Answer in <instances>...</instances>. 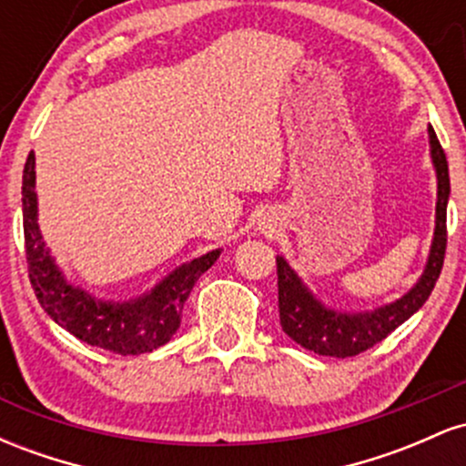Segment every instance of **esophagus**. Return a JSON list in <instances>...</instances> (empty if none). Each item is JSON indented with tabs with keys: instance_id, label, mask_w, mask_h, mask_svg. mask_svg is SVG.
I'll return each mask as SVG.
<instances>
[{
	"instance_id": "1",
	"label": "esophagus",
	"mask_w": 466,
	"mask_h": 466,
	"mask_svg": "<svg viewBox=\"0 0 466 466\" xmlns=\"http://www.w3.org/2000/svg\"><path fill=\"white\" fill-rule=\"evenodd\" d=\"M256 229L263 234H274L278 229V218L274 215H269V212H265V215H260L258 221H256Z\"/></svg>"
}]
</instances>
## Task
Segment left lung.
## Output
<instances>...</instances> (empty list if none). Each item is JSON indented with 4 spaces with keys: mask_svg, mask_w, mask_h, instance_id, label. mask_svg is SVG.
Segmentation results:
<instances>
[{
    "mask_svg": "<svg viewBox=\"0 0 466 466\" xmlns=\"http://www.w3.org/2000/svg\"><path fill=\"white\" fill-rule=\"evenodd\" d=\"M427 142H430V159L436 173V218L434 237H431L430 254L419 280L397 300L368 309V311H346V309L324 304L302 280L300 274L287 263L285 256H276L278 263V309H280V326L302 349L329 357H352L372 349L381 339L410 319L430 298L447 248V203L451 195L449 186V166L445 151L438 142L431 125H427Z\"/></svg>",
    "mask_w": 466,
    "mask_h": 466,
    "instance_id": "left-lung-1",
    "label": "left lung"
}]
</instances>
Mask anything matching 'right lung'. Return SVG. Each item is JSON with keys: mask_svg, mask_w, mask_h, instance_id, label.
<instances>
[{"mask_svg": "<svg viewBox=\"0 0 466 466\" xmlns=\"http://www.w3.org/2000/svg\"><path fill=\"white\" fill-rule=\"evenodd\" d=\"M35 166V153H30L24 166L21 208L30 282L44 311L69 335L117 355H142L164 346L179 329L181 309L195 282L215 265L223 249L206 251L188 263L177 265L137 296L120 300L96 296L67 280L66 271L46 245L39 228Z\"/></svg>", "mask_w": 466, "mask_h": 466, "instance_id": "add662e5", "label": "right lung"}]
</instances>
